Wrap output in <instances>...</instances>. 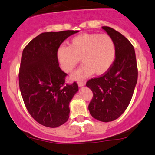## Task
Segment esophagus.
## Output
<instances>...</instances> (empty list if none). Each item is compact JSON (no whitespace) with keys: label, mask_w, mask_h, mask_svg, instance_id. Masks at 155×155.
Wrapping results in <instances>:
<instances>
[{"label":"esophagus","mask_w":155,"mask_h":155,"mask_svg":"<svg viewBox=\"0 0 155 155\" xmlns=\"http://www.w3.org/2000/svg\"><path fill=\"white\" fill-rule=\"evenodd\" d=\"M85 85V83L84 81L78 82V86H79L80 88H81V87H83Z\"/></svg>","instance_id":"esophagus-1"}]
</instances>
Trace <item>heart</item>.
I'll use <instances>...</instances> for the list:
<instances>
[{
  "mask_svg": "<svg viewBox=\"0 0 155 155\" xmlns=\"http://www.w3.org/2000/svg\"><path fill=\"white\" fill-rule=\"evenodd\" d=\"M56 57L65 72H72L81 59L83 64L70 76L72 81H81L94 72L97 75L106 74L112 68L116 57L115 43L107 34H81L72 38L69 46L60 45Z\"/></svg>",
  "mask_w": 155,
  "mask_h": 155,
  "instance_id": "obj_1",
  "label": "heart"
}]
</instances>
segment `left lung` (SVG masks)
<instances>
[{
    "mask_svg": "<svg viewBox=\"0 0 155 155\" xmlns=\"http://www.w3.org/2000/svg\"><path fill=\"white\" fill-rule=\"evenodd\" d=\"M102 29L113 39L116 46L114 64L106 74L87 82L94 96L88 105L90 114L101 122L117 119L130 104L137 83L136 54L130 41L109 27Z\"/></svg>",
    "mask_w": 155,
    "mask_h": 155,
    "instance_id": "1",
    "label": "left lung"
}]
</instances>
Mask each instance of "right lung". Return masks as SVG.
Instances as JSON below:
<instances>
[{
  "instance_id": "right-lung-1",
  "label": "right lung",
  "mask_w": 155,
  "mask_h": 155,
  "mask_svg": "<svg viewBox=\"0 0 155 155\" xmlns=\"http://www.w3.org/2000/svg\"><path fill=\"white\" fill-rule=\"evenodd\" d=\"M79 32H43L24 48L19 74V88L30 115L40 124L56 128L68 120L70 103L78 91L74 82L65 85L56 52L67 38Z\"/></svg>"
}]
</instances>
